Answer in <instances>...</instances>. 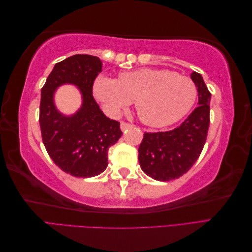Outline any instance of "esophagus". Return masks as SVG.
I'll return each mask as SVG.
<instances>
[{"instance_id": "obj_1", "label": "esophagus", "mask_w": 252, "mask_h": 252, "mask_svg": "<svg viewBox=\"0 0 252 252\" xmlns=\"http://www.w3.org/2000/svg\"><path fill=\"white\" fill-rule=\"evenodd\" d=\"M133 125L132 124H129V123H126V122H122L121 123V130L122 131H126L127 129L131 128Z\"/></svg>"}]
</instances>
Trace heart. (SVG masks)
Listing matches in <instances>:
<instances>
[{
	"label": "heart",
	"mask_w": 252,
	"mask_h": 252,
	"mask_svg": "<svg viewBox=\"0 0 252 252\" xmlns=\"http://www.w3.org/2000/svg\"><path fill=\"white\" fill-rule=\"evenodd\" d=\"M94 94L108 114L118 117L134 101L144 124L165 127L177 123L192 108L197 96L194 82L168 69L122 72L118 80L97 78Z\"/></svg>",
	"instance_id": "b5f03b06"
}]
</instances>
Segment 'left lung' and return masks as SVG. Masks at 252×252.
Segmentation results:
<instances>
[{
	"mask_svg": "<svg viewBox=\"0 0 252 252\" xmlns=\"http://www.w3.org/2000/svg\"><path fill=\"white\" fill-rule=\"evenodd\" d=\"M191 79L199 94V106L173 130L145 132L139 147L142 170L150 178L167 182L186 173L199 158L210 123L211 94L200 73Z\"/></svg>",
	"mask_w": 252,
	"mask_h": 252,
	"instance_id": "left-lung-1",
	"label": "left lung"
}]
</instances>
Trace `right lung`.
<instances>
[{"instance_id":"1","label":"right lung","mask_w":252,"mask_h":252,"mask_svg":"<svg viewBox=\"0 0 252 252\" xmlns=\"http://www.w3.org/2000/svg\"><path fill=\"white\" fill-rule=\"evenodd\" d=\"M102 71L97 57L74 55L53 67L41 91L40 127L49 157L61 169L77 178H91L108 165V149L121 138L118 121L100 109L93 95L95 78ZM63 83L77 86L82 94L81 108L64 116L55 107L53 95Z\"/></svg>"}]
</instances>
